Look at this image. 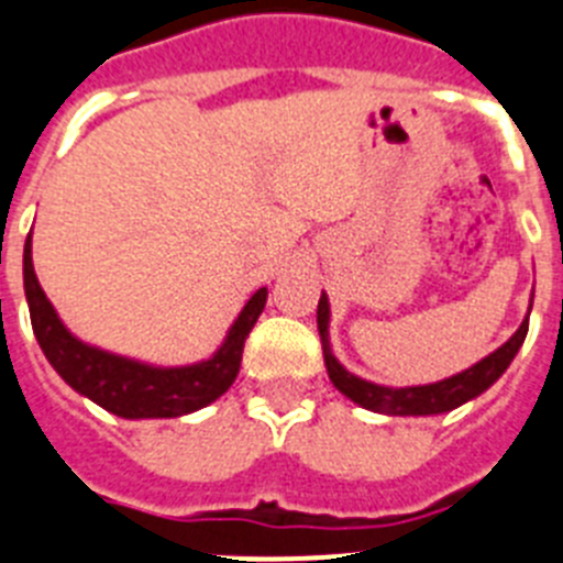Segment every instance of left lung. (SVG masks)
Segmentation results:
<instances>
[{"label":"left lung","instance_id":"1","mask_svg":"<svg viewBox=\"0 0 563 563\" xmlns=\"http://www.w3.org/2000/svg\"><path fill=\"white\" fill-rule=\"evenodd\" d=\"M532 307V305H530ZM319 335H321V350H324V364H328L330 382L335 384V390L344 393L350 401L367 407L373 412H384V416H435V412H446L461 407L470 398L482 396L489 384L501 376L504 369L510 367V362L516 358L518 347L527 339V330H530V321H523L521 328L516 330L507 344L489 353L487 358H482L478 364H473L470 369L459 373L453 378H444V382L424 384V387H401V390H393V387H382V384H369L364 378L353 376L347 369L335 362L333 350H330L328 339V321H330V305L328 296L321 292L319 299Z\"/></svg>","mask_w":563,"mask_h":563}]
</instances>
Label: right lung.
Here are the masks:
<instances>
[{
    "label": "right lung",
    "mask_w": 563,
    "mask_h": 563,
    "mask_svg": "<svg viewBox=\"0 0 563 563\" xmlns=\"http://www.w3.org/2000/svg\"><path fill=\"white\" fill-rule=\"evenodd\" d=\"M25 296L42 353L76 393L122 419H176L216 401L235 382L242 367L244 339L262 316L267 287L253 292V299L244 305L242 316L235 319L228 339L210 362L167 369L88 347L67 333L33 273L31 235L25 242Z\"/></svg>",
    "instance_id": "right-lung-1"
}]
</instances>
